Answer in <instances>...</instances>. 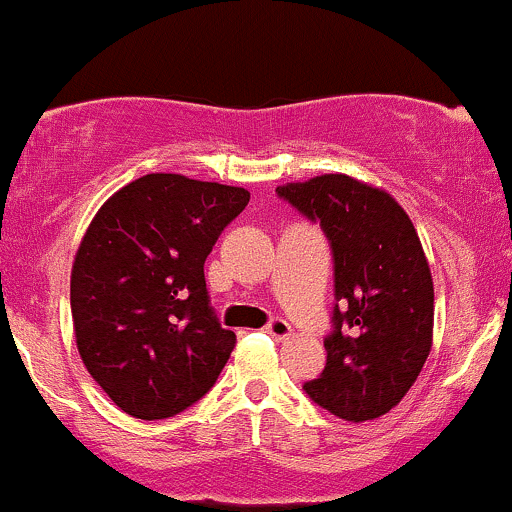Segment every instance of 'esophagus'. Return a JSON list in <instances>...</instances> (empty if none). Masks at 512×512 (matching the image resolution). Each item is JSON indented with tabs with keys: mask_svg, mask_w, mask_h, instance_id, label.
Returning a JSON list of instances; mask_svg holds the SVG:
<instances>
[{
	"mask_svg": "<svg viewBox=\"0 0 512 512\" xmlns=\"http://www.w3.org/2000/svg\"><path fill=\"white\" fill-rule=\"evenodd\" d=\"M264 330H267V334H272L274 339H286L291 334V325L284 320V317H272Z\"/></svg>",
	"mask_w": 512,
	"mask_h": 512,
	"instance_id": "34e87169",
	"label": "esophagus"
}]
</instances>
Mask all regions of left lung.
Segmentation results:
<instances>
[{"instance_id": "8db88e82", "label": "left lung", "mask_w": 512, "mask_h": 512, "mask_svg": "<svg viewBox=\"0 0 512 512\" xmlns=\"http://www.w3.org/2000/svg\"><path fill=\"white\" fill-rule=\"evenodd\" d=\"M332 250L334 308L327 363L305 395L346 421L397 407L424 368L433 339V281L416 228L387 192L349 175L276 187Z\"/></svg>"}]
</instances>
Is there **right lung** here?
<instances>
[{
	"mask_svg": "<svg viewBox=\"0 0 512 512\" xmlns=\"http://www.w3.org/2000/svg\"><path fill=\"white\" fill-rule=\"evenodd\" d=\"M250 192L151 173L98 209L72 269L76 346L122 411L154 421L214 387L236 334L211 308L204 260Z\"/></svg>",
	"mask_w": 512,
	"mask_h": 512,
	"instance_id": "right-lung-1",
	"label": "right lung"
}]
</instances>
